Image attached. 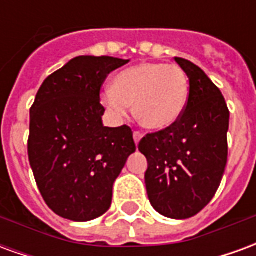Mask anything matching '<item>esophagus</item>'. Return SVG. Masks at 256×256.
<instances>
[{"instance_id": "34e87169", "label": "esophagus", "mask_w": 256, "mask_h": 256, "mask_svg": "<svg viewBox=\"0 0 256 256\" xmlns=\"http://www.w3.org/2000/svg\"><path fill=\"white\" fill-rule=\"evenodd\" d=\"M133 136H134V141H136V144H138L140 140L142 138V136H144V134L141 133V132H138V130H136V132L133 133Z\"/></svg>"}]
</instances>
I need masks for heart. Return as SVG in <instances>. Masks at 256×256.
Returning <instances> with one entry per match:
<instances>
[{
  "label": "heart",
  "mask_w": 256,
  "mask_h": 256,
  "mask_svg": "<svg viewBox=\"0 0 256 256\" xmlns=\"http://www.w3.org/2000/svg\"><path fill=\"white\" fill-rule=\"evenodd\" d=\"M189 80L176 64L144 63L126 68L114 78L101 101L116 116L126 115L133 104L134 116L150 130L170 128L182 115Z\"/></svg>",
  "instance_id": "1"
}]
</instances>
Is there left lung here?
I'll return each instance as SVG.
<instances>
[{"mask_svg": "<svg viewBox=\"0 0 256 256\" xmlns=\"http://www.w3.org/2000/svg\"><path fill=\"white\" fill-rule=\"evenodd\" d=\"M189 78L182 115L170 128L148 133L138 150L148 160L145 185L152 207L167 218L200 212L218 190L228 162L229 110L202 68L176 58Z\"/></svg>", "mask_w": 256, "mask_h": 256, "instance_id": "obj_1", "label": "left lung"}]
</instances>
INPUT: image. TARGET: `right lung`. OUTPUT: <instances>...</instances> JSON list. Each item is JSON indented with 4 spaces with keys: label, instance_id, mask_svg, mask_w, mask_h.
Returning <instances> with one entry per match:
<instances>
[{
    "label": "right lung",
    "instance_id": "1",
    "mask_svg": "<svg viewBox=\"0 0 256 256\" xmlns=\"http://www.w3.org/2000/svg\"><path fill=\"white\" fill-rule=\"evenodd\" d=\"M128 60L79 56L49 75L30 110L28 160L54 214L84 222L108 211L112 185L136 144L132 128L102 126L106 76Z\"/></svg>",
    "mask_w": 256,
    "mask_h": 256
}]
</instances>
